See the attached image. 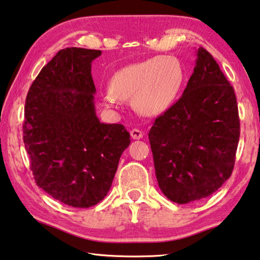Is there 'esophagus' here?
Segmentation results:
<instances>
[{
	"mask_svg": "<svg viewBox=\"0 0 260 260\" xmlns=\"http://www.w3.org/2000/svg\"><path fill=\"white\" fill-rule=\"evenodd\" d=\"M130 135L133 139H142L143 138V133L138 129H134L130 131Z\"/></svg>",
	"mask_w": 260,
	"mask_h": 260,
	"instance_id": "1",
	"label": "esophagus"
}]
</instances>
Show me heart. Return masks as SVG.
Masks as SVG:
<instances>
[{"label":"heart","instance_id":"1","mask_svg":"<svg viewBox=\"0 0 260 260\" xmlns=\"http://www.w3.org/2000/svg\"><path fill=\"white\" fill-rule=\"evenodd\" d=\"M183 78L182 66L176 58L151 57L115 72L105 91V100L114 105L120 99H133L139 114L159 116L175 102Z\"/></svg>","mask_w":260,"mask_h":260}]
</instances>
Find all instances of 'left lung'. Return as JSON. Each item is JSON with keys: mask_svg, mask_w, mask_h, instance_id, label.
Segmentation results:
<instances>
[{"mask_svg": "<svg viewBox=\"0 0 260 260\" xmlns=\"http://www.w3.org/2000/svg\"><path fill=\"white\" fill-rule=\"evenodd\" d=\"M196 54L181 99L148 133L159 188L177 204L206 198L231 177L240 139L234 88L206 49Z\"/></svg>", "mask_w": 260, "mask_h": 260, "instance_id": "8db88e82", "label": "left lung"}]
</instances>
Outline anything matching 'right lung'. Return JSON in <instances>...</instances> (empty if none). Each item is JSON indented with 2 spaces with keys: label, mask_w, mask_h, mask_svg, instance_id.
<instances>
[{
  "label": "right lung",
  "mask_w": 260,
  "mask_h": 260,
  "mask_svg": "<svg viewBox=\"0 0 260 260\" xmlns=\"http://www.w3.org/2000/svg\"><path fill=\"white\" fill-rule=\"evenodd\" d=\"M101 50H59L32 83L25 102L24 144L37 185L66 205L105 198L130 145L122 124L100 122L91 64Z\"/></svg>",
  "instance_id": "add662e5"
}]
</instances>
